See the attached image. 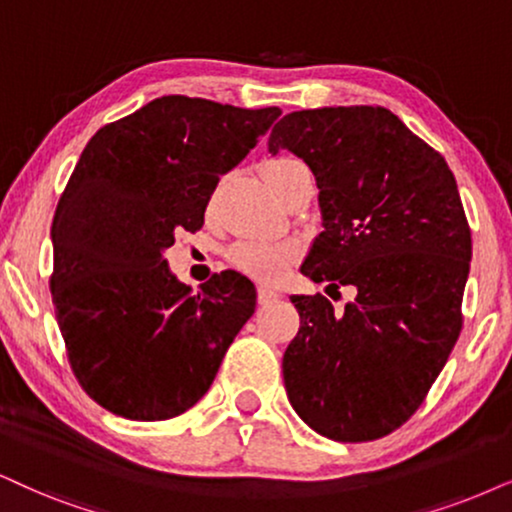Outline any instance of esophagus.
Instances as JSON below:
<instances>
[{
	"label": "esophagus",
	"instance_id": "esophagus-1",
	"mask_svg": "<svg viewBox=\"0 0 512 512\" xmlns=\"http://www.w3.org/2000/svg\"><path fill=\"white\" fill-rule=\"evenodd\" d=\"M278 297H281V295H278L276 290L267 288V286H260V288H257V300H260V304H271V302H276Z\"/></svg>",
	"mask_w": 512,
	"mask_h": 512
}]
</instances>
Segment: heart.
Instances as JSON below:
<instances>
[{
  "label": "heart",
  "instance_id": "b5f03b06",
  "mask_svg": "<svg viewBox=\"0 0 512 512\" xmlns=\"http://www.w3.org/2000/svg\"><path fill=\"white\" fill-rule=\"evenodd\" d=\"M293 158H274L262 165L264 179L276 177L286 167L295 165ZM229 260L245 274L274 283L288 274L297 260V243L293 241H241L229 250Z\"/></svg>",
  "mask_w": 512,
  "mask_h": 512
}]
</instances>
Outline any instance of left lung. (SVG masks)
I'll use <instances>...</instances> for the list:
<instances>
[{"mask_svg":"<svg viewBox=\"0 0 512 512\" xmlns=\"http://www.w3.org/2000/svg\"><path fill=\"white\" fill-rule=\"evenodd\" d=\"M283 148L319 186L323 231L300 271L354 288L345 312L321 293L290 297L288 399L335 442L385 437L423 404L461 333L472 241L454 172L380 106L288 113L269 134V153Z\"/></svg>","mask_w":512,"mask_h":512,"instance_id":"obj_1","label":"left lung"}]
</instances>
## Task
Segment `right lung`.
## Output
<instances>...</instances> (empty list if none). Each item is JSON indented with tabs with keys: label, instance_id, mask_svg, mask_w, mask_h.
<instances>
[{
	"label": "right lung",
	"instance_id": "right-lung-1",
	"mask_svg": "<svg viewBox=\"0 0 512 512\" xmlns=\"http://www.w3.org/2000/svg\"><path fill=\"white\" fill-rule=\"evenodd\" d=\"M278 115L160 96L84 146L51 224V297L75 378L115 416L189 411L255 314L243 274H215L193 295L163 252L174 231L203 226L219 177Z\"/></svg>",
	"mask_w": 512,
	"mask_h": 512
}]
</instances>
